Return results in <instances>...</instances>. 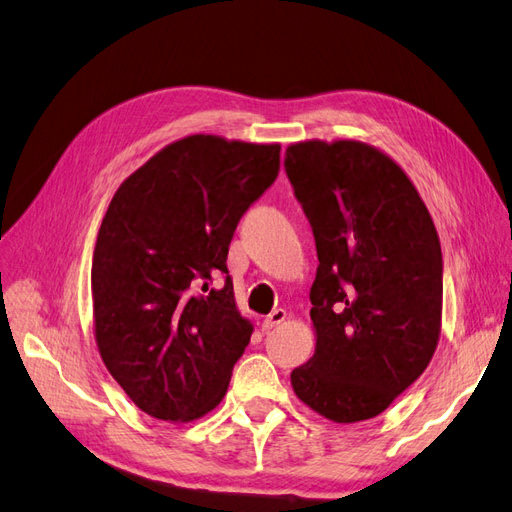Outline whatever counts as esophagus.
Returning <instances> with one entry per match:
<instances>
[{"label": "esophagus", "mask_w": 512, "mask_h": 512, "mask_svg": "<svg viewBox=\"0 0 512 512\" xmlns=\"http://www.w3.org/2000/svg\"><path fill=\"white\" fill-rule=\"evenodd\" d=\"M286 309H282V307H277V309H273V312L265 318V320H262V329H265V331H271V329H275L277 327V324H282L284 320H286Z\"/></svg>", "instance_id": "34e87169"}]
</instances>
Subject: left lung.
Instances as JSON below:
<instances>
[{"label": "left lung", "instance_id": "left-lung-1", "mask_svg": "<svg viewBox=\"0 0 512 512\" xmlns=\"http://www.w3.org/2000/svg\"><path fill=\"white\" fill-rule=\"evenodd\" d=\"M286 175L318 252L316 352L297 397L335 423L374 418L423 374L442 322V250L408 175L359 141L286 149Z\"/></svg>", "mask_w": 512, "mask_h": 512}]
</instances>
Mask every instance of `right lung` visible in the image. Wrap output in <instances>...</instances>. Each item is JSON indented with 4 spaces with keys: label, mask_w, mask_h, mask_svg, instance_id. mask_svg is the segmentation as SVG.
I'll return each instance as SVG.
<instances>
[{
    "label": "right lung",
    "mask_w": 512,
    "mask_h": 512,
    "mask_svg": "<svg viewBox=\"0 0 512 512\" xmlns=\"http://www.w3.org/2000/svg\"><path fill=\"white\" fill-rule=\"evenodd\" d=\"M280 173V145L185 136L119 185L102 220L91 297L102 361L134 404L188 423L226 395L252 322L235 303L228 245ZM225 275L222 289L212 277Z\"/></svg>",
    "instance_id": "obj_1"
}]
</instances>
